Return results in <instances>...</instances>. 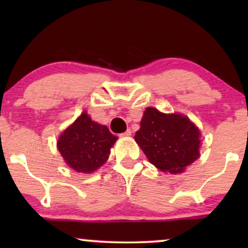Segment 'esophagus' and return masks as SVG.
I'll return each mask as SVG.
<instances>
[{
    "instance_id": "obj_1",
    "label": "esophagus",
    "mask_w": 248,
    "mask_h": 248,
    "mask_svg": "<svg viewBox=\"0 0 248 248\" xmlns=\"http://www.w3.org/2000/svg\"><path fill=\"white\" fill-rule=\"evenodd\" d=\"M132 135V131L128 128V130H126L124 132V133H122V137H131Z\"/></svg>"
}]
</instances>
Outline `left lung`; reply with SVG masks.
<instances>
[{
	"mask_svg": "<svg viewBox=\"0 0 248 248\" xmlns=\"http://www.w3.org/2000/svg\"><path fill=\"white\" fill-rule=\"evenodd\" d=\"M200 130L188 117L148 107L135 133L148 160L161 171L179 174L200 155Z\"/></svg>",
	"mask_w": 248,
	"mask_h": 248,
	"instance_id": "obj_1",
	"label": "left lung"
}]
</instances>
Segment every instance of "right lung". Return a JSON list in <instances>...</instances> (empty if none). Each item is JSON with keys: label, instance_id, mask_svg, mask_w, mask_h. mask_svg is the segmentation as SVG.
<instances>
[{"label": "right lung", "instance_id": "1", "mask_svg": "<svg viewBox=\"0 0 248 248\" xmlns=\"http://www.w3.org/2000/svg\"><path fill=\"white\" fill-rule=\"evenodd\" d=\"M116 140L106 125L96 123L83 111L61 134L57 149L69 167L90 174L107 161Z\"/></svg>", "mask_w": 248, "mask_h": 248}]
</instances>
